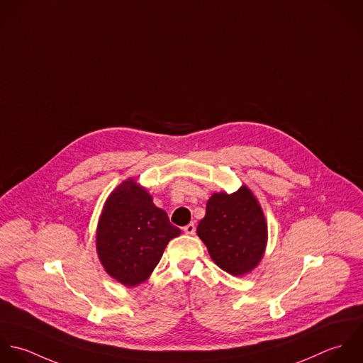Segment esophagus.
Here are the masks:
<instances>
[{
    "label": "esophagus",
    "mask_w": 363,
    "mask_h": 363,
    "mask_svg": "<svg viewBox=\"0 0 363 363\" xmlns=\"http://www.w3.org/2000/svg\"><path fill=\"white\" fill-rule=\"evenodd\" d=\"M184 231H185L186 234L192 235V234H195V231H196V225H195L194 223H189V224H186V225L184 227Z\"/></svg>",
    "instance_id": "34e87169"
}]
</instances>
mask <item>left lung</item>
Returning <instances> with one entry per match:
<instances>
[{"label":"left lung","mask_w":363,"mask_h":363,"mask_svg":"<svg viewBox=\"0 0 363 363\" xmlns=\"http://www.w3.org/2000/svg\"><path fill=\"white\" fill-rule=\"evenodd\" d=\"M196 231L216 265L234 277L258 265L268 235L261 206L247 186L212 195Z\"/></svg>","instance_id":"8db88e82"}]
</instances>
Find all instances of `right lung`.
<instances>
[{
  "label": "right lung",
  "instance_id": "right-lung-1",
  "mask_svg": "<svg viewBox=\"0 0 363 363\" xmlns=\"http://www.w3.org/2000/svg\"><path fill=\"white\" fill-rule=\"evenodd\" d=\"M181 230L154 206L133 179L121 184L108 198L96 230V251L105 271L126 286L150 277L162 252Z\"/></svg>",
  "mask_w": 363,
  "mask_h": 363
}]
</instances>
